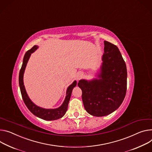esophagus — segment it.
Listing matches in <instances>:
<instances>
[{
  "instance_id": "esophagus-1",
  "label": "esophagus",
  "mask_w": 152,
  "mask_h": 152,
  "mask_svg": "<svg viewBox=\"0 0 152 152\" xmlns=\"http://www.w3.org/2000/svg\"><path fill=\"white\" fill-rule=\"evenodd\" d=\"M82 76V73H78L77 75V76H76V79L77 80H79L81 77Z\"/></svg>"
}]
</instances>
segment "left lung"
<instances>
[{
	"label": "left lung",
	"mask_w": 152,
	"mask_h": 152,
	"mask_svg": "<svg viewBox=\"0 0 152 152\" xmlns=\"http://www.w3.org/2000/svg\"><path fill=\"white\" fill-rule=\"evenodd\" d=\"M99 79H81L78 86L86 111L94 116H104L117 110L127 90V72L125 61L118 48L104 41V53Z\"/></svg>",
	"instance_id": "1"
}]
</instances>
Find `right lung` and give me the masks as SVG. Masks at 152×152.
Segmentation results:
<instances>
[{"label":"right lung","instance_id":"1","mask_svg":"<svg viewBox=\"0 0 152 152\" xmlns=\"http://www.w3.org/2000/svg\"><path fill=\"white\" fill-rule=\"evenodd\" d=\"M37 48L38 47L37 45H34L30 50L26 52L23 57V63L22 67L20 68L19 76V83L21 94L25 104L34 115L46 121L56 120L61 118L65 114L68 108L69 101H70V99L72 90L73 88L76 86L77 82L76 80H75L72 83V84H71L67 88L65 100L63 104L59 107L54 109H45L42 107H40L34 104L28 97V96L27 94L26 91L25 90V88L23 84V74L27 62H28L29 60L31 53L34 52L37 49Z\"/></svg>","mask_w":152,"mask_h":152}]
</instances>
